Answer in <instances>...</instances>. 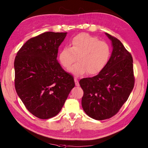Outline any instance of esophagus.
I'll return each instance as SVG.
<instances>
[{"instance_id":"1","label":"esophagus","mask_w":148,"mask_h":148,"mask_svg":"<svg viewBox=\"0 0 148 148\" xmlns=\"http://www.w3.org/2000/svg\"><path fill=\"white\" fill-rule=\"evenodd\" d=\"M74 80H75V85H76V86H79V85H80V84H79V82H78L77 78H74Z\"/></svg>"}]
</instances>
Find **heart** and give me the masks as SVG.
I'll list each match as a JSON object with an SVG mask.
<instances>
[{
	"label": "heart",
	"mask_w": 148,
	"mask_h": 148,
	"mask_svg": "<svg viewBox=\"0 0 148 148\" xmlns=\"http://www.w3.org/2000/svg\"><path fill=\"white\" fill-rule=\"evenodd\" d=\"M110 54V47L107 43L100 41L94 36L82 33L75 36L71 41V46H65L60 52L58 59L62 66L69 68L75 76H81L87 72L93 75L99 73L109 60Z\"/></svg>",
	"instance_id": "1"
}]
</instances>
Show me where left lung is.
Masks as SVG:
<instances>
[{
  "label": "left lung",
  "instance_id": "obj_1",
  "mask_svg": "<svg viewBox=\"0 0 148 148\" xmlns=\"http://www.w3.org/2000/svg\"><path fill=\"white\" fill-rule=\"evenodd\" d=\"M106 34L113 48L110 59L98 75L79 82L84 90L83 109L89 117L99 121L116 115L127 101L134 85L131 53L118 39Z\"/></svg>",
  "mask_w": 148,
  "mask_h": 148
}]
</instances>
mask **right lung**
<instances>
[{
  "mask_svg": "<svg viewBox=\"0 0 148 148\" xmlns=\"http://www.w3.org/2000/svg\"><path fill=\"white\" fill-rule=\"evenodd\" d=\"M66 34L46 32L31 38L14 61L17 95L26 109L41 119L56 116L75 86L73 77L57 60L58 48Z\"/></svg>",
  "mask_w": 148,
  "mask_h": 148,
  "instance_id": "obj_1",
  "label": "right lung"
}]
</instances>
